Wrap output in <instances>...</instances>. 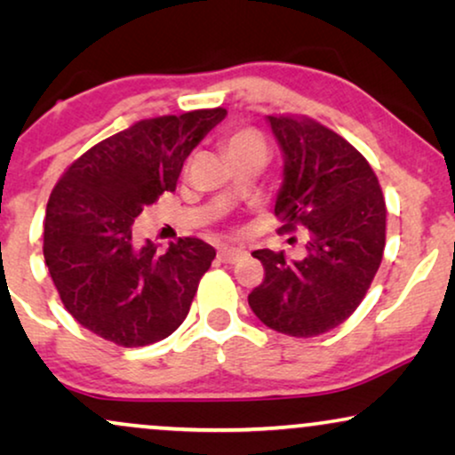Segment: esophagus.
<instances>
[{
    "label": "esophagus",
    "instance_id": "esophagus-1",
    "mask_svg": "<svg viewBox=\"0 0 455 455\" xmlns=\"http://www.w3.org/2000/svg\"><path fill=\"white\" fill-rule=\"evenodd\" d=\"M246 257V251H242V248H229V246H223L220 248V252H217V259L221 260V263H238V260H242Z\"/></svg>",
    "mask_w": 455,
    "mask_h": 455
}]
</instances>
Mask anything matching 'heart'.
<instances>
[{
	"mask_svg": "<svg viewBox=\"0 0 455 455\" xmlns=\"http://www.w3.org/2000/svg\"><path fill=\"white\" fill-rule=\"evenodd\" d=\"M223 151L228 157L246 153V151H267L263 136L252 128H238L223 136Z\"/></svg>",
	"mask_w": 455,
	"mask_h": 455,
	"instance_id": "1",
	"label": "heart"
}]
</instances>
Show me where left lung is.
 I'll return each mask as SVG.
<instances>
[{"label": "left lung", "mask_w": 455, "mask_h": 455, "mask_svg": "<svg viewBox=\"0 0 455 455\" xmlns=\"http://www.w3.org/2000/svg\"><path fill=\"white\" fill-rule=\"evenodd\" d=\"M282 147L277 234L308 229L307 257L254 251L265 279L248 304L269 329L315 338L344 323L371 288L385 248V198L363 155L307 116H267Z\"/></svg>", "instance_id": "1"}]
</instances>
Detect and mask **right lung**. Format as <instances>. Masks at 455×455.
Instances as JSON below:
<instances>
[{"label":"right lung","instance_id":"1","mask_svg":"<svg viewBox=\"0 0 455 455\" xmlns=\"http://www.w3.org/2000/svg\"><path fill=\"white\" fill-rule=\"evenodd\" d=\"M223 108L134 122L72 161L49 196L43 257L68 313L122 347L165 339L188 315L215 248L180 238L136 244L134 220L176 190L188 155Z\"/></svg>","mask_w":455,"mask_h":455}]
</instances>
